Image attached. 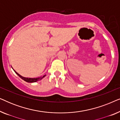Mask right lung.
<instances>
[{
  "instance_id": "right-lung-1",
  "label": "right lung",
  "mask_w": 120,
  "mask_h": 120,
  "mask_svg": "<svg viewBox=\"0 0 120 120\" xmlns=\"http://www.w3.org/2000/svg\"><path fill=\"white\" fill-rule=\"evenodd\" d=\"M14 71L15 72L16 74L17 75H19V76L20 77V78L22 79H23L24 80V81H25L26 82H37L38 81H39V80H41L42 78H44V77H45L46 76V75H44V76H43L42 77H40V78H25V77H23L22 76H21V75H19V73H17V72H16L15 70H14Z\"/></svg>"
}]
</instances>
